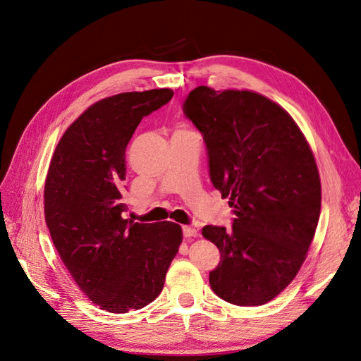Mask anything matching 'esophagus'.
Masks as SVG:
<instances>
[{"mask_svg": "<svg viewBox=\"0 0 361 361\" xmlns=\"http://www.w3.org/2000/svg\"><path fill=\"white\" fill-rule=\"evenodd\" d=\"M182 232H183V236H185V238L197 236V231H195V228L191 227V226H183V227H182Z\"/></svg>", "mask_w": 361, "mask_h": 361, "instance_id": "obj_1", "label": "esophagus"}]
</instances>
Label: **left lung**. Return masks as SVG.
<instances>
[{
  "label": "left lung",
  "instance_id": "8db88e82",
  "mask_svg": "<svg viewBox=\"0 0 361 361\" xmlns=\"http://www.w3.org/2000/svg\"><path fill=\"white\" fill-rule=\"evenodd\" d=\"M183 113L202 133L212 185L235 214L228 231H202L221 255L211 288L231 304H267L297 276L318 226L312 150L293 118L255 92L199 85Z\"/></svg>",
  "mask_w": 361,
  "mask_h": 361
}]
</instances>
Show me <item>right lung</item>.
Masks as SVG:
<instances>
[{
	"instance_id": "obj_1",
	"label": "right lung",
	"mask_w": 361,
	"mask_h": 361,
	"mask_svg": "<svg viewBox=\"0 0 361 361\" xmlns=\"http://www.w3.org/2000/svg\"><path fill=\"white\" fill-rule=\"evenodd\" d=\"M170 89L120 93L93 104L63 134L45 182V220L76 285L102 310L143 309L161 293L182 243L170 221L123 218L125 152L141 118Z\"/></svg>"
}]
</instances>
